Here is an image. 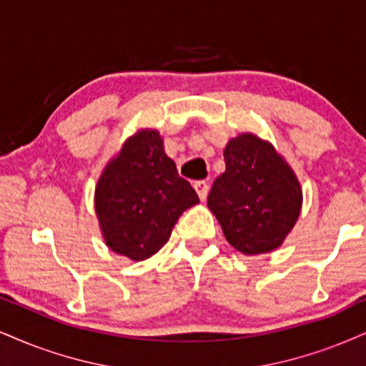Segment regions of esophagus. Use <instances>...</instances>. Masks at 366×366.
Wrapping results in <instances>:
<instances>
[{
  "mask_svg": "<svg viewBox=\"0 0 366 366\" xmlns=\"http://www.w3.org/2000/svg\"><path fill=\"white\" fill-rule=\"evenodd\" d=\"M193 187H195V190L198 193V197H200V200L205 202L207 195H209V184H207L205 182H195Z\"/></svg>",
  "mask_w": 366,
  "mask_h": 366,
  "instance_id": "esophagus-1",
  "label": "esophagus"
}]
</instances>
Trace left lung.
<instances>
[{
  "label": "left lung",
  "mask_w": 366,
  "mask_h": 366,
  "mask_svg": "<svg viewBox=\"0 0 366 366\" xmlns=\"http://www.w3.org/2000/svg\"><path fill=\"white\" fill-rule=\"evenodd\" d=\"M225 171L207 198L234 249L261 254L282 246L302 209V190L290 166L272 144L252 134L231 139Z\"/></svg>",
  "instance_id": "obj_1"
}]
</instances>
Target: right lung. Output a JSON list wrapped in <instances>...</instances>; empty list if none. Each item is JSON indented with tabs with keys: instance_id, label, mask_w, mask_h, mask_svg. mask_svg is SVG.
<instances>
[{
	"instance_id": "add662e5",
	"label": "right lung",
	"mask_w": 366,
	"mask_h": 366,
	"mask_svg": "<svg viewBox=\"0 0 366 366\" xmlns=\"http://www.w3.org/2000/svg\"><path fill=\"white\" fill-rule=\"evenodd\" d=\"M198 202L192 184L166 156L157 130L129 137L94 190V210L107 246L134 261L159 251L179 215Z\"/></svg>"
}]
</instances>
